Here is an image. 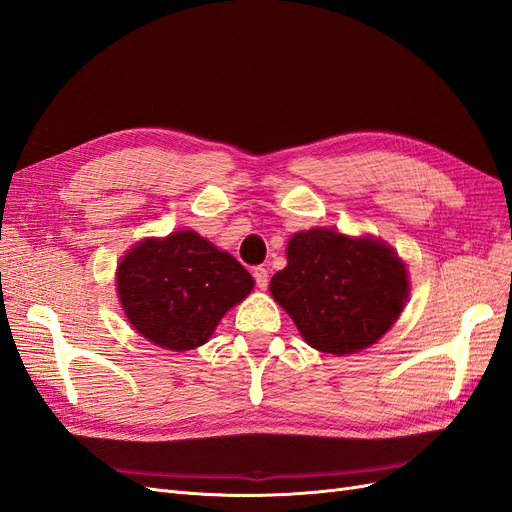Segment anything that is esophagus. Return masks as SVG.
Returning <instances> with one entry per match:
<instances>
[{
  "label": "esophagus",
  "mask_w": 512,
  "mask_h": 512,
  "mask_svg": "<svg viewBox=\"0 0 512 512\" xmlns=\"http://www.w3.org/2000/svg\"><path fill=\"white\" fill-rule=\"evenodd\" d=\"M254 280H256V286L260 290H267V286H269V271L265 267H256L254 269Z\"/></svg>",
  "instance_id": "34e87169"
}]
</instances>
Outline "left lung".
Returning a JSON list of instances; mask_svg holds the SVG:
<instances>
[{"label": "left lung", "instance_id": "obj_1", "mask_svg": "<svg viewBox=\"0 0 512 512\" xmlns=\"http://www.w3.org/2000/svg\"><path fill=\"white\" fill-rule=\"evenodd\" d=\"M288 265L271 277V297L305 342L335 356L376 344L410 294L406 265L391 245L329 228L294 232Z\"/></svg>", "mask_w": 512, "mask_h": 512}]
</instances>
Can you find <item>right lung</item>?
I'll return each mask as SVG.
<instances>
[{
    "instance_id": "right-lung-1",
    "label": "right lung",
    "mask_w": 512,
    "mask_h": 512,
    "mask_svg": "<svg viewBox=\"0 0 512 512\" xmlns=\"http://www.w3.org/2000/svg\"><path fill=\"white\" fill-rule=\"evenodd\" d=\"M252 288L254 277L241 262L194 230L138 241L117 267V294L130 324L173 352L207 344Z\"/></svg>"
}]
</instances>
